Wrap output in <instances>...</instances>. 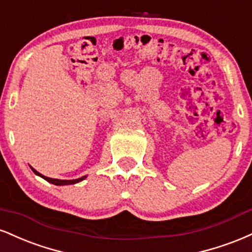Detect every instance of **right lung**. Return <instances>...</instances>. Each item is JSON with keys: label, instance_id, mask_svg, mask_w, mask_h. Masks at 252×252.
<instances>
[{"label": "right lung", "instance_id": "1", "mask_svg": "<svg viewBox=\"0 0 252 252\" xmlns=\"http://www.w3.org/2000/svg\"><path fill=\"white\" fill-rule=\"evenodd\" d=\"M32 170L34 171V173H35V174H37V176L42 177V178H43V179H46L47 182L52 183V184H54V185H69V184H75V183H79V182H81V180H84V179L86 178V176H84V177H81V178L74 179V180H61V179H53V178H48V177H46V176H42V174H41V173H38L37 171H35L34 168H32Z\"/></svg>", "mask_w": 252, "mask_h": 252}]
</instances>
